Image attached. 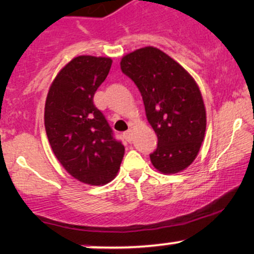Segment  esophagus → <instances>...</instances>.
<instances>
[{"mask_svg":"<svg viewBox=\"0 0 254 254\" xmlns=\"http://www.w3.org/2000/svg\"><path fill=\"white\" fill-rule=\"evenodd\" d=\"M123 136H124L125 141L129 142V143H130V142L132 141V130H127V132H124Z\"/></svg>","mask_w":254,"mask_h":254,"instance_id":"obj_1","label":"esophagus"}]
</instances>
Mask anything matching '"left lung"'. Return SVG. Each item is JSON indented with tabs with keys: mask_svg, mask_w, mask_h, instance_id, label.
Masks as SVG:
<instances>
[{
	"mask_svg": "<svg viewBox=\"0 0 254 254\" xmlns=\"http://www.w3.org/2000/svg\"><path fill=\"white\" fill-rule=\"evenodd\" d=\"M121 69L141 92L145 116L157 136L151 164L164 174L188 168L198 155L206 129L205 107L196 81L153 46L125 55Z\"/></svg>",
	"mask_w": 254,
	"mask_h": 254,
	"instance_id": "left-lung-1",
	"label": "left lung"
}]
</instances>
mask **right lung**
<instances>
[{"instance_id":"add662e5","label":"right lung","mask_w":254,"mask_h":254,"mask_svg":"<svg viewBox=\"0 0 254 254\" xmlns=\"http://www.w3.org/2000/svg\"><path fill=\"white\" fill-rule=\"evenodd\" d=\"M110 57L78 56L52 81L44 123L55 156L78 182L103 185L115 179L124 156L106 118L93 104L109 75Z\"/></svg>"}]
</instances>
